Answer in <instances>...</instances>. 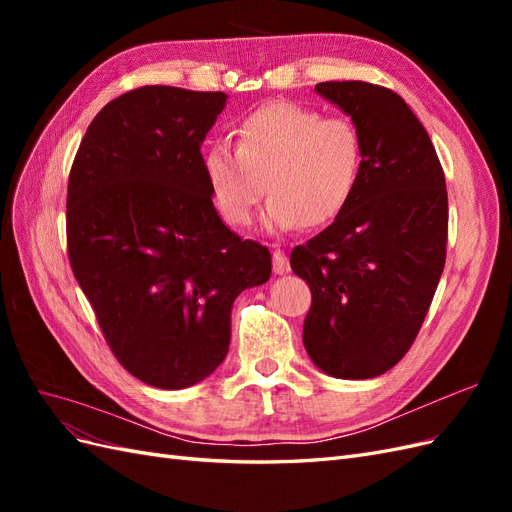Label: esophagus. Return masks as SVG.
<instances>
[{"mask_svg":"<svg viewBox=\"0 0 512 512\" xmlns=\"http://www.w3.org/2000/svg\"><path fill=\"white\" fill-rule=\"evenodd\" d=\"M273 273L275 275H286L290 273V260L282 250L273 252Z\"/></svg>","mask_w":512,"mask_h":512,"instance_id":"1","label":"esophagus"}]
</instances>
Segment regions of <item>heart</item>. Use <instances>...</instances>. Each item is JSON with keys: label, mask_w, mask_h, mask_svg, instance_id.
Listing matches in <instances>:
<instances>
[{"label": "heart", "mask_w": 512, "mask_h": 512, "mask_svg": "<svg viewBox=\"0 0 512 512\" xmlns=\"http://www.w3.org/2000/svg\"><path fill=\"white\" fill-rule=\"evenodd\" d=\"M203 170L215 209L235 228L254 222L269 185L265 230L282 235L329 224L348 207L363 173V141L346 117L275 102L241 121L237 149L209 145Z\"/></svg>", "instance_id": "heart-1"}]
</instances>
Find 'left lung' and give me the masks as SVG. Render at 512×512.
Wrapping results in <instances>:
<instances>
[{"instance_id":"left-lung-1","label":"left lung","mask_w":512,"mask_h":512,"mask_svg":"<svg viewBox=\"0 0 512 512\" xmlns=\"http://www.w3.org/2000/svg\"><path fill=\"white\" fill-rule=\"evenodd\" d=\"M316 91L359 130L363 173L335 222L290 254L312 290L303 344L324 374L376 378L410 350L438 288L446 181L427 130L395 91L363 81Z\"/></svg>"}]
</instances>
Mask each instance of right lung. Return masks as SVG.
I'll list each match as a JSON object with an SVG mask.
<instances>
[{"instance_id":"right-lung-1","label":"right lung","mask_w":512,"mask_h":512,"mask_svg":"<svg viewBox=\"0 0 512 512\" xmlns=\"http://www.w3.org/2000/svg\"><path fill=\"white\" fill-rule=\"evenodd\" d=\"M222 91L147 85L91 121L68 181V256L117 361L149 386L209 378L230 346V309L271 277V254L213 207L205 136Z\"/></svg>"}]
</instances>
